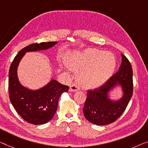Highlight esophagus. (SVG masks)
<instances>
[{"label":"esophagus","instance_id":"esophagus-1","mask_svg":"<svg viewBox=\"0 0 148 148\" xmlns=\"http://www.w3.org/2000/svg\"><path fill=\"white\" fill-rule=\"evenodd\" d=\"M78 90H79V88L76 85L72 84L70 86V89H69L70 92H76L78 91Z\"/></svg>","mask_w":148,"mask_h":148}]
</instances>
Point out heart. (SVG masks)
<instances>
[{
	"label": "heart",
	"instance_id": "heart-1",
	"mask_svg": "<svg viewBox=\"0 0 148 148\" xmlns=\"http://www.w3.org/2000/svg\"><path fill=\"white\" fill-rule=\"evenodd\" d=\"M66 64L73 71L80 72L77 80L82 87L94 89L102 86L112 76L116 59L111 52L90 49L70 54Z\"/></svg>",
	"mask_w": 148,
	"mask_h": 148
}]
</instances>
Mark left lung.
Returning <instances> with one entry per match:
<instances>
[{
	"label": "left lung",
	"mask_w": 148,
	"mask_h": 148,
	"mask_svg": "<svg viewBox=\"0 0 148 148\" xmlns=\"http://www.w3.org/2000/svg\"><path fill=\"white\" fill-rule=\"evenodd\" d=\"M122 63L118 72L102 86L88 90L83 108L88 121L96 125H108L120 118L126 108L133 94V71L130 62L122 54ZM121 88L122 96L114 100L110 94Z\"/></svg>",
	"instance_id": "left-lung-1"
}]
</instances>
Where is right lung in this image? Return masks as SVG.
I'll return each mask as SVG.
<instances>
[{
	"label": "right lung",
	"mask_w": 148,
	"mask_h": 148,
	"mask_svg": "<svg viewBox=\"0 0 148 148\" xmlns=\"http://www.w3.org/2000/svg\"><path fill=\"white\" fill-rule=\"evenodd\" d=\"M57 42L34 43L21 50L11 64L8 73V91L10 102L20 116L28 123L44 124L51 120L58 108L62 94L68 92L69 87L56 80H51L45 86L31 90L24 86L18 78L19 63L26 52L48 50Z\"/></svg>",
	"instance_id": "obj_1"
}]
</instances>
